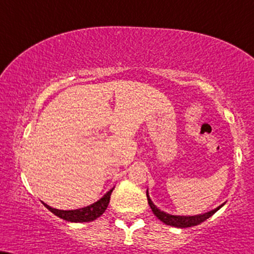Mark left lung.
<instances>
[{
    "label": "left lung",
    "instance_id": "1",
    "mask_svg": "<svg viewBox=\"0 0 254 254\" xmlns=\"http://www.w3.org/2000/svg\"><path fill=\"white\" fill-rule=\"evenodd\" d=\"M146 197H147V203H149L153 214H155V216L158 218L160 221H163V223L166 224V225H170L173 227H179V229L199 225V224L203 223V221L208 219V218L212 216V214L216 213L217 211L224 205V204H221L220 206H218L217 208H214V210L210 211V212H206L203 214H197V216H172V214H169V213L164 212V211L159 210V208L152 203V200L150 199L149 192L147 191H146Z\"/></svg>",
    "mask_w": 254,
    "mask_h": 254
}]
</instances>
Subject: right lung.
Here are the masks:
<instances>
[{
  "label": "right lung",
  "mask_w": 254,
  "mask_h": 254,
  "mask_svg": "<svg viewBox=\"0 0 254 254\" xmlns=\"http://www.w3.org/2000/svg\"><path fill=\"white\" fill-rule=\"evenodd\" d=\"M114 191V188L111 189L110 191H108L103 197H102L99 200L96 201V203L89 205V206L78 208V210H57V208H54L43 203L44 206H46L50 212H53L55 216L60 217L61 219H64L66 221H71V223H88V221H92L97 219L98 217H101L102 214L105 212L107 210L109 201H110V195L111 192Z\"/></svg>",
  "instance_id": "obj_1"
}]
</instances>
